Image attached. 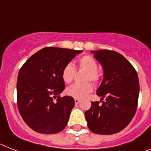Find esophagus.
Listing matches in <instances>:
<instances>
[{
	"label": "esophagus",
	"mask_w": 151,
	"mask_h": 151,
	"mask_svg": "<svg viewBox=\"0 0 151 151\" xmlns=\"http://www.w3.org/2000/svg\"><path fill=\"white\" fill-rule=\"evenodd\" d=\"M80 101H81V100L78 99V98H75V99H74V102H75L76 104H79Z\"/></svg>",
	"instance_id": "esophagus-1"
}]
</instances>
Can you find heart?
Segmentation results:
<instances>
[{
    "instance_id": "obj_1",
    "label": "heart",
    "mask_w": 151,
    "mask_h": 151,
    "mask_svg": "<svg viewBox=\"0 0 151 151\" xmlns=\"http://www.w3.org/2000/svg\"><path fill=\"white\" fill-rule=\"evenodd\" d=\"M78 66L81 69L86 70L87 71L86 74L85 81H91L93 83H97L100 81V75L97 72V61L90 55H84L78 60ZM76 70L74 66L71 63H68L64 66L62 70V78L65 83H70L74 78ZM93 91V86L90 82L80 83H75L69 86L66 90V92L69 96L74 98H83L89 94Z\"/></svg>"
}]
</instances>
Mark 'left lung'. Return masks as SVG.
<instances>
[{
  "label": "left lung",
  "mask_w": 151,
  "mask_h": 151,
  "mask_svg": "<svg viewBox=\"0 0 151 151\" xmlns=\"http://www.w3.org/2000/svg\"><path fill=\"white\" fill-rule=\"evenodd\" d=\"M91 52L103 67L104 78L97 91L101 104L91 102V108L85 112L87 126L94 134H116L130 124L136 113L140 92L137 73L117 52Z\"/></svg>",
  "instance_id": "1"
}]
</instances>
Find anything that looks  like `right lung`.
Instances as JSON below:
<instances>
[{"instance_id":"1","label":"right lung","mask_w":151,"mask_h":151,"mask_svg":"<svg viewBox=\"0 0 151 151\" xmlns=\"http://www.w3.org/2000/svg\"><path fill=\"white\" fill-rule=\"evenodd\" d=\"M81 52L44 47L33 54L19 70L17 82L19 113L36 132L56 134L67 126L74 100L70 96H59L65 87L62 70ZM56 97L57 100L54 101Z\"/></svg>"}]
</instances>
